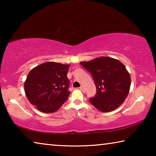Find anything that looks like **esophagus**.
<instances>
[{
	"label": "esophagus",
	"mask_w": 156,
	"mask_h": 156,
	"mask_svg": "<svg viewBox=\"0 0 156 156\" xmlns=\"http://www.w3.org/2000/svg\"><path fill=\"white\" fill-rule=\"evenodd\" d=\"M80 89L82 91H84V88L83 86H80Z\"/></svg>",
	"instance_id": "esophagus-1"
}]
</instances>
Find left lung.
Wrapping results in <instances>:
<instances>
[{"label": "left lung", "mask_w": 156, "mask_h": 156, "mask_svg": "<svg viewBox=\"0 0 156 156\" xmlns=\"http://www.w3.org/2000/svg\"><path fill=\"white\" fill-rule=\"evenodd\" d=\"M80 63L90 72L96 87V94L89 99L91 103L102 112L120 107L131 86L130 74L125 66L117 59L105 56Z\"/></svg>", "instance_id": "8db88e82"}]
</instances>
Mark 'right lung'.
Wrapping results in <instances>:
<instances>
[{
	"label": "right lung",
	"instance_id": "add662e5",
	"mask_svg": "<svg viewBox=\"0 0 156 156\" xmlns=\"http://www.w3.org/2000/svg\"><path fill=\"white\" fill-rule=\"evenodd\" d=\"M69 65L47 62L34 67L25 82L29 101L43 113H54L64 104L70 94L67 76Z\"/></svg>",
	"mask_w": 156,
	"mask_h": 156
}]
</instances>
